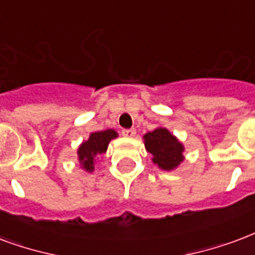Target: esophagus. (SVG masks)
<instances>
[{"instance_id":"1","label":"esophagus","mask_w":255,"mask_h":255,"mask_svg":"<svg viewBox=\"0 0 255 255\" xmlns=\"http://www.w3.org/2000/svg\"><path fill=\"white\" fill-rule=\"evenodd\" d=\"M122 135L126 136V137H132V136L136 135L135 128H126V129H122Z\"/></svg>"}]
</instances>
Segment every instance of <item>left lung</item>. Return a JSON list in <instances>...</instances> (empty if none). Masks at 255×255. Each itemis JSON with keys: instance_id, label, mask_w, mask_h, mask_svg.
I'll use <instances>...</instances> for the list:
<instances>
[{"instance_id": "8db88e82", "label": "left lung", "mask_w": 255, "mask_h": 255, "mask_svg": "<svg viewBox=\"0 0 255 255\" xmlns=\"http://www.w3.org/2000/svg\"><path fill=\"white\" fill-rule=\"evenodd\" d=\"M145 149L152 155V162L159 168L171 171L183 162L184 147L166 128L159 127L144 136Z\"/></svg>"}]
</instances>
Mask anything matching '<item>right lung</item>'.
<instances>
[{
	"mask_svg": "<svg viewBox=\"0 0 255 255\" xmlns=\"http://www.w3.org/2000/svg\"><path fill=\"white\" fill-rule=\"evenodd\" d=\"M115 137H118V132L114 129H106V131L93 132L89 135V139L77 149L79 162L80 166L88 172L95 170V159L106 152L110 141Z\"/></svg>",
	"mask_w": 255,
	"mask_h": 255,
	"instance_id": "1",
	"label": "right lung"
}]
</instances>
